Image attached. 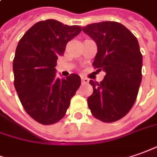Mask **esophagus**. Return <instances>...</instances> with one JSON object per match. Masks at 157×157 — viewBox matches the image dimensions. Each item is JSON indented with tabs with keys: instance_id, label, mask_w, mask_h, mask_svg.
Masks as SVG:
<instances>
[{
	"instance_id": "esophagus-1",
	"label": "esophagus",
	"mask_w": 157,
	"mask_h": 157,
	"mask_svg": "<svg viewBox=\"0 0 157 157\" xmlns=\"http://www.w3.org/2000/svg\"><path fill=\"white\" fill-rule=\"evenodd\" d=\"M88 82V80L87 78H84V77H82V84H86V83Z\"/></svg>"
}]
</instances>
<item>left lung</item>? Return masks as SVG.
Segmentation results:
<instances>
[{
	"label": "left lung",
	"instance_id": "8db88e82",
	"mask_svg": "<svg viewBox=\"0 0 157 157\" xmlns=\"http://www.w3.org/2000/svg\"><path fill=\"white\" fill-rule=\"evenodd\" d=\"M96 42L93 66L105 75L101 82L90 80L94 92L87 105L94 118L105 123L122 119L137 99L142 81V56L137 38L115 21H102L82 27Z\"/></svg>",
	"mask_w": 157,
	"mask_h": 157
}]
</instances>
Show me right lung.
Wrapping results in <instances>:
<instances>
[{
	"instance_id": "add662e5",
	"label": "right lung",
	"mask_w": 157,
	"mask_h": 157,
	"mask_svg": "<svg viewBox=\"0 0 157 157\" xmlns=\"http://www.w3.org/2000/svg\"><path fill=\"white\" fill-rule=\"evenodd\" d=\"M81 32L80 25L42 20L19 41L13 62V84L25 111L38 123L53 124L63 119L81 86L78 75L56 78L55 69L67 43Z\"/></svg>"
}]
</instances>
